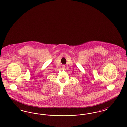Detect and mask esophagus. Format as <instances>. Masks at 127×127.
Here are the masks:
<instances>
[{"instance_id":"1","label":"esophagus","mask_w":127,"mask_h":127,"mask_svg":"<svg viewBox=\"0 0 127 127\" xmlns=\"http://www.w3.org/2000/svg\"><path fill=\"white\" fill-rule=\"evenodd\" d=\"M65 67V65H62V68L64 69Z\"/></svg>"}]
</instances>
